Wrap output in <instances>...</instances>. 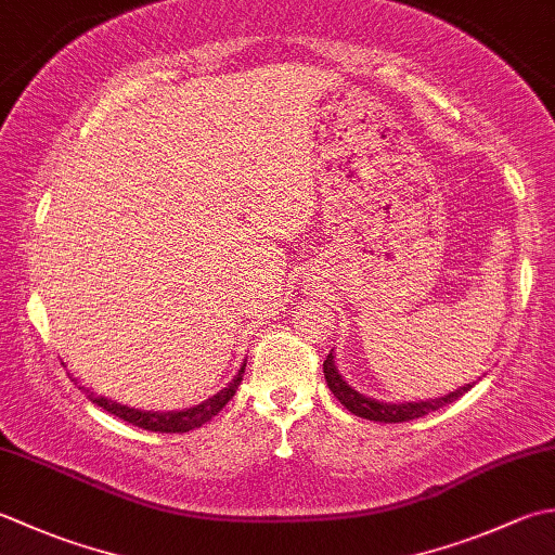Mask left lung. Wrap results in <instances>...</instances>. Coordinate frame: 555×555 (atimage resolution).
<instances>
[{
  "label": "left lung",
  "instance_id": "obj_1",
  "mask_svg": "<svg viewBox=\"0 0 555 555\" xmlns=\"http://www.w3.org/2000/svg\"><path fill=\"white\" fill-rule=\"evenodd\" d=\"M324 379H327V387L332 389V395L339 399L351 414L367 421H379V423H404V421L421 418L430 414V411H438L440 406L452 404L454 399H460L464 392H469L472 389V385H466V387H460L457 392H450L448 397H440V399L409 401V404H387V401H375L371 397L358 395L353 387L346 385V379L334 367L332 353L327 356V361H324Z\"/></svg>",
  "mask_w": 555,
  "mask_h": 555
}]
</instances>
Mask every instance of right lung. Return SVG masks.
<instances>
[{"label": "right lung", "instance_id": "obj_1", "mask_svg": "<svg viewBox=\"0 0 555 555\" xmlns=\"http://www.w3.org/2000/svg\"><path fill=\"white\" fill-rule=\"evenodd\" d=\"M243 373H245V363H243L241 371H237L233 383L228 385V387H223L219 395H214L211 399H206V401H202V404L192 406V409L168 411V414H158V411L129 409V406L117 404V401H111V399H105V397H95L91 389H86V387H81V389H83V395L93 401V404L105 409L107 414H113L117 418L132 423V426H137V428L154 430V433H188L192 428L204 426L206 421H211L228 404V401L233 399L235 389L241 387V383H243Z\"/></svg>", "mask_w": 555, "mask_h": 555}]
</instances>
